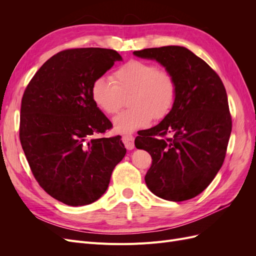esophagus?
Masks as SVG:
<instances>
[{
	"mask_svg": "<svg viewBox=\"0 0 256 256\" xmlns=\"http://www.w3.org/2000/svg\"><path fill=\"white\" fill-rule=\"evenodd\" d=\"M122 142L125 144L127 150H134V138L131 134H126L122 136Z\"/></svg>",
	"mask_w": 256,
	"mask_h": 256,
	"instance_id": "esophagus-1",
	"label": "esophagus"
}]
</instances>
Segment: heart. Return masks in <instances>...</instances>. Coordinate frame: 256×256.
Here are the masks:
<instances>
[{"mask_svg":"<svg viewBox=\"0 0 256 256\" xmlns=\"http://www.w3.org/2000/svg\"><path fill=\"white\" fill-rule=\"evenodd\" d=\"M92 99L108 115L120 110L122 95L130 108L113 120L118 132H130L148 125L152 118H162L172 110L177 84L171 72L154 63L130 60L112 74V80L99 76L92 85Z\"/></svg>","mask_w":256,"mask_h":256,"instance_id":"b5f03b06","label":"heart"}]
</instances>
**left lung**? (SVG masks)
<instances>
[{
    "mask_svg": "<svg viewBox=\"0 0 256 256\" xmlns=\"http://www.w3.org/2000/svg\"><path fill=\"white\" fill-rule=\"evenodd\" d=\"M171 72L177 84L172 110L157 126L136 136L148 152L145 182L154 196L182 202L203 192L221 168L232 131L226 88L214 69L189 49L166 46L134 51ZM171 134L172 138H164Z\"/></svg>",
    "mask_w": 256,
    "mask_h": 256,
    "instance_id": "8db88e82",
    "label": "left lung"
}]
</instances>
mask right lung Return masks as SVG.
I'll return each instance as SVG.
<instances>
[{
  "label": "right lung",
  "instance_id": "right-lung-1",
  "mask_svg": "<svg viewBox=\"0 0 256 256\" xmlns=\"http://www.w3.org/2000/svg\"><path fill=\"white\" fill-rule=\"evenodd\" d=\"M122 56L112 49L58 52L38 69L21 102L20 142L40 187L83 206L102 196L125 157L120 136L94 138L112 122L92 99V85Z\"/></svg>",
  "mask_w": 256,
  "mask_h": 256
}]
</instances>
